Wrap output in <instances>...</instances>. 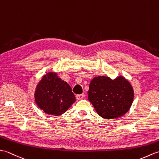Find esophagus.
Wrapping results in <instances>:
<instances>
[{"label": "esophagus", "mask_w": 159, "mask_h": 159, "mask_svg": "<svg viewBox=\"0 0 159 159\" xmlns=\"http://www.w3.org/2000/svg\"><path fill=\"white\" fill-rule=\"evenodd\" d=\"M84 98V93L82 94H79V95H76V98L78 100H81Z\"/></svg>", "instance_id": "1"}]
</instances>
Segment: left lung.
I'll list each match as a JSON object with an SVG mask.
<instances>
[{
    "label": "left lung",
    "instance_id": "obj_1",
    "mask_svg": "<svg viewBox=\"0 0 159 159\" xmlns=\"http://www.w3.org/2000/svg\"><path fill=\"white\" fill-rule=\"evenodd\" d=\"M87 94L98 114L106 120L126 114L134 98L133 87L123 76L113 80L104 76L94 77Z\"/></svg>",
    "mask_w": 159,
    "mask_h": 159
}]
</instances>
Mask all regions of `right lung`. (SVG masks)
I'll list each match as a JSON object with an SVG mask.
<instances>
[{
	"instance_id": "obj_1",
	"label": "right lung",
	"mask_w": 159,
	"mask_h": 159,
	"mask_svg": "<svg viewBox=\"0 0 159 159\" xmlns=\"http://www.w3.org/2000/svg\"><path fill=\"white\" fill-rule=\"evenodd\" d=\"M35 100L46 113L56 116L65 113L76 101L71 87L52 72L43 76L37 85Z\"/></svg>"
}]
</instances>
